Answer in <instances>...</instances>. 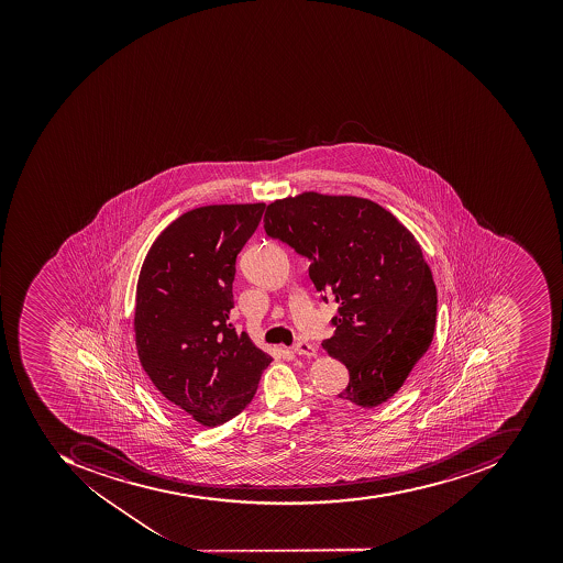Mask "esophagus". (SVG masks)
Listing matches in <instances>:
<instances>
[{"instance_id":"1","label":"esophagus","mask_w":563,"mask_h":563,"mask_svg":"<svg viewBox=\"0 0 563 563\" xmlns=\"http://www.w3.org/2000/svg\"><path fill=\"white\" fill-rule=\"evenodd\" d=\"M292 353L295 355H303V356H316L317 350L311 346V344L303 343V341H299V343L292 344L291 347Z\"/></svg>"}]
</instances>
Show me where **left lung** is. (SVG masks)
I'll list each match as a JSON object with an SVG mask.
<instances>
[{
	"instance_id": "8db88e82",
	"label": "left lung",
	"mask_w": 563,
	"mask_h": 563,
	"mask_svg": "<svg viewBox=\"0 0 563 563\" xmlns=\"http://www.w3.org/2000/svg\"><path fill=\"white\" fill-rule=\"evenodd\" d=\"M265 232L310 262L325 303H338L323 350L350 372L341 399L374 408L395 396L431 346L438 292L404 223L356 196L305 192L268 205Z\"/></svg>"
}]
</instances>
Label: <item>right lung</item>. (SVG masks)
I'll list each match as a JSON object with an SVG mask.
<instances>
[{
    "label": "right lung",
    "mask_w": 563,
    "mask_h": 563,
    "mask_svg": "<svg viewBox=\"0 0 563 563\" xmlns=\"http://www.w3.org/2000/svg\"><path fill=\"white\" fill-rule=\"evenodd\" d=\"M265 205L195 208L158 235L137 283V355L165 404L201 426L234 419L250 405L271 356L238 334L235 258Z\"/></svg>",
    "instance_id": "obj_1"
}]
</instances>
